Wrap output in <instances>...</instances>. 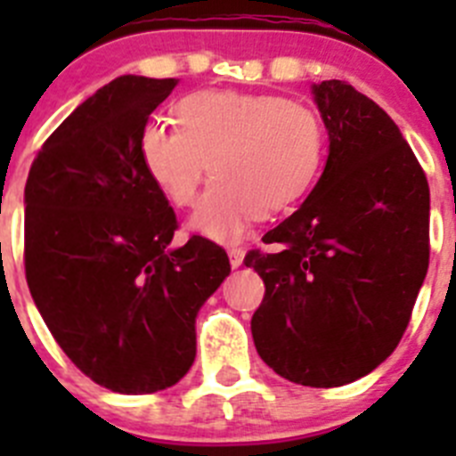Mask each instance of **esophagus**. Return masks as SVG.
<instances>
[{"instance_id":"obj_1","label":"esophagus","mask_w":456,"mask_h":456,"mask_svg":"<svg viewBox=\"0 0 456 456\" xmlns=\"http://www.w3.org/2000/svg\"><path fill=\"white\" fill-rule=\"evenodd\" d=\"M228 257H231V267L237 269L244 263V251H241V248H231V251H228Z\"/></svg>"}]
</instances>
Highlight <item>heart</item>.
<instances>
[{
  "label": "heart",
  "mask_w": 456,
  "mask_h": 456,
  "mask_svg": "<svg viewBox=\"0 0 456 456\" xmlns=\"http://www.w3.org/2000/svg\"><path fill=\"white\" fill-rule=\"evenodd\" d=\"M178 127H141V167L168 203L196 199L209 162L212 184L189 219V231L231 241L256 216L299 203L317 183L326 155L320 116L281 95L196 91L175 104Z\"/></svg>",
  "instance_id": "b5f03b06"
}]
</instances>
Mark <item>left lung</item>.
<instances>
[{"label":"left lung","mask_w":456,"mask_h":456,"mask_svg":"<svg viewBox=\"0 0 456 456\" xmlns=\"http://www.w3.org/2000/svg\"><path fill=\"white\" fill-rule=\"evenodd\" d=\"M329 134L320 180L251 251L265 281L251 333L294 384L333 388L372 372L404 336L429 267V184L377 102L340 79L313 84Z\"/></svg>","instance_id":"left-lung-1"}]
</instances>
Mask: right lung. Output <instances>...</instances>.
<instances>
[{
	"mask_svg": "<svg viewBox=\"0 0 456 456\" xmlns=\"http://www.w3.org/2000/svg\"><path fill=\"white\" fill-rule=\"evenodd\" d=\"M178 79L123 75L84 100L31 164L24 272L47 329L95 384L171 388L196 358V317L231 273L215 241L173 248L175 212L139 159V134Z\"/></svg>",
	"mask_w": 456,
	"mask_h": 456,
	"instance_id": "1",
	"label": "right lung"
}]
</instances>
